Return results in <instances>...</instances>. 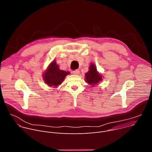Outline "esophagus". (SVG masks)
<instances>
[{
	"mask_svg": "<svg viewBox=\"0 0 152 152\" xmlns=\"http://www.w3.org/2000/svg\"><path fill=\"white\" fill-rule=\"evenodd\" d=\"M73 73L74 75H79L80 72H79V70H75V71H73Z\"/></svg>",
	"mask_w": 152,
	"mask_h": 152,
	"instance_id": "34e87169",
	"label": "esophagus"
}]
</instances>
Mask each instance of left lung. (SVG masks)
Here are the masks:
<instances>
[{
	"mask_svg": "<svg viewBox=\"0 0 152 152\" xmlns=\"http://www.w3.org/2000/svg\"><path fill=\"white\" fill-rule=\"evenodd\" d=\"M88 68L89 70L87 73H85V80L91 87H93V86L99 85L98 83L102 80V76L97 70L96 66L94 64L91 63Z\"/></svg>",
	"mask_w": 152,
	"mask_h": 152,
	"instance_id": "8db88e82",
	"label": "left lung"
}]
</instances>
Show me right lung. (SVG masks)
I'll return each instance as SVG.
<instances>
[{
    "instance_id": "right-lung-1",
    "label": "right lung",
    "mask_w": 152,
    "mask_h": 152,
    "mask_svg": "<svg viewBox=\"0 0 152 152\" xmlns=\"http://www.w3.org/2000/svg\"><path fill=\"white\" fill-rule=\"evenodd\" d=\"M69 72L60 70L56 61H53L47 67L42 75L43 80L50 87L56 88L60 85L66 76L70 75Z\"/></svg>"
}]
</instances>
